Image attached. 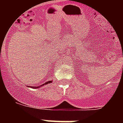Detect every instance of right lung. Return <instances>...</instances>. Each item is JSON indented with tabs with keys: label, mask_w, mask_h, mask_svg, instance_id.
Here are the masks:
<instances>
[{
	"label": "right lung",
	"mask_w": 123,
	"mask_h": 123,
	"mask_svg": "<svg viewBox=\"0 0 123 123\" xmlns=\"http://www.w3.org/2000/svg\"><path fill=\"white\" fill-rule=\"evenodd\" d=\"M52 81L53 80H49V81H48V82H45V83H44V84H42V85H41V86H37V87H34V86H28V87H31V88H34V89H35V88H37H37H40L41 87H43V86H45V85H46V84H50V83H52Z\"/></svg>",
	"instance_id": "right-lung-1"
}]
</instances>
